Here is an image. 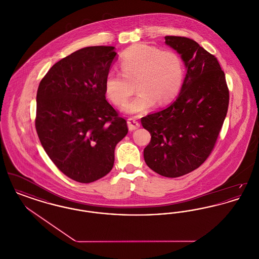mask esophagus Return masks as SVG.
Wrapping results in <instances>:
<instances>
[{
    "label": "esophagus",
    "instance_id": "esophagus-1",
    "mask_svg": "<svg viewBox=\"0 0 259 259\" xmlns=\"http://www.w3.org/2000/svg\"><path fill=\"white\" fill-rule=\"evenodd\" d=\"M127 125H128V129L130 131H134L140 127V123L133 117H130V118L127 119Z\"/></svg>",
    "mask_w": 259,
    "mask_h": 259
}]
</instances>
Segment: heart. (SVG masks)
<instances>
[{"label": "heart", "instance_id": "heart-1", "mask_svg": "<svg viewBox=\"0 0 259 259\" xmlns=\"http://www.w3.org/2000/svg\"><path fill=\"white\" fill-rule=\"evenodd\" d=\"M119 63L122 74L111 70L105 79V91L113 104L121 106L134 92L136 83L140 91L124 106L128 113L144 114L157 103L169 104L183 87L185 65L174 50L136 44L124 50Z\"/></svg>", "mask_w": 259, "mask_h": 259}]
</instances>
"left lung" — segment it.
<instances>
[{
    "label": "left lung",
    "instance_id": "8db88e82",
    "mask_svg": "<svg viewBox=\"0 0 259 259\" xmlns=\"http://www.w3.org/2000/svg\"><path fill=\"white\" fill-rule=\"evenodd\" d=\"M165 42L181 54L186 74L176 101L143 118L151 135L144 158L152 171L178 178L209 157L227 113L229 90L218 59L195 40L166 36Z\"/></svg>",
    "mask_w": 259,
    "mask_h": 259
}]
</instances>
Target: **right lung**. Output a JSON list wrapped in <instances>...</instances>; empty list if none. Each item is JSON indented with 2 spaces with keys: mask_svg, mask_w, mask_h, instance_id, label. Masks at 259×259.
<instances>
[{
  "mask_svg": "<svg viewBox=\"0 0 259 259\" xmlns=\"http://www.w3.org/2000/svg\"><path fill=\"white\" fill-rule=\"evenodd\" d=\"M116 52L88 47L54 64L37 92L36 130L64 175L89 184L111 172L114 148L128 133L126 120L106 100L105 79Z\"/></svg>",
  "mask_w": 259,
  "mask_h": 259,
  "instance_id": "1",
  "label": "right lung"
}]
</instances>
